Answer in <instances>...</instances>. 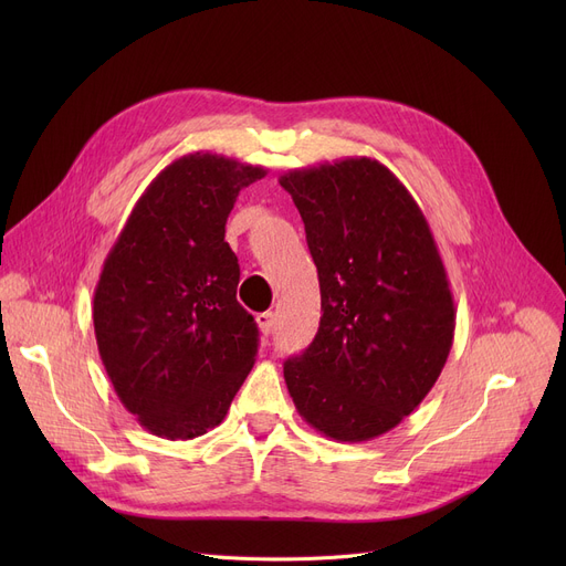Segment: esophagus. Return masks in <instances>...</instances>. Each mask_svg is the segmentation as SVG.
<instances>
[{
  "label": "esophagus",
  "mask_w": 566,
  "mask_h": 566,
  "mask_svg": "<svg viewBox=\"0 0 566 566\" xmlns=\"http://www.w3.org/2000/svg\"><path fill=\"white\" fill-rule=\"evenodd\" d=\"M256 325H259V331H261V335H271L273 333V328H275V314L273 312H261V314H256Z\"/></svg>",
  "instance_id": "esophagus-1"
}]
</instances>
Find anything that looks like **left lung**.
<instances>
[{
  "mask_svg": "<svg viewBox=\"0 0 566 566\" xmlns=\"http://www.w3.org/2000/svg\"><path fill=\"white\" fill-rule=\"evenodd\" d=\"M318 271L314 342L284 363L301 418L337 442L395 429L436 385L454 339L450 280L418 201L378 160L280 176Z\"/></svg>",
  "mask_w": 566,
  "mask_h": 566,
  "instance_id": "1",
  "label": "left lung"
}]
</instances>
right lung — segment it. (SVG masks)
Returning <instances> with one entry per match:
<instances>
[{"label": "right lung", "mask_w": 566, "mask_h": 566, "mask_svg": "<svg viewBox=\"0 0 566 566\" xmlns=\"http://www.w3.org/2000/svg\"><path fill=\"white\" fill-rule=\"evenodd\" d=\"M263 167L218 154L167 165L137 199L94 291V331L116 397L154 436L216 429L259 346L235 301L241 268L224 241L238 192Z\"/></svg>", "instance_id": "obj_1"}]
</instances>
